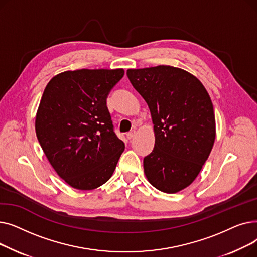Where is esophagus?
I'll return each mask as SVG.
<instances>
[{
  "label": "esophagus",
  "mask_w": 257,
  "mask_h": 257,
  "mask_svg": "<svg viewBox=\"0 0 257 257\" xmlns=\"http://www.w3.org/2000/svg\"><path fill=\"white\" fill-rule=\"evenodd\" d=\"M126 136H127L128 140H131V139H133L134 137H136V131H130V132H128L126 134Z\"/></svg>",
  "instance_id": "1"
}]
</instances>
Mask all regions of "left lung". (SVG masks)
I'll return each mask as SVG.
<instances>
[{"mask_svg":"<svg viewBox=\"0 0 257 257\" xmlns=\"http://www.w3.org/2000/svg\"><path fill=\"white\" fill-rule=\"evenodd\" d=\"M127 76L154 124V149L144 158L146 177L160 192L178 193L193 183L212 149L215 118L209 94L197 77L171 65L130 69Z\"/></svg>","mask_w":257,"mask_h":257,"instance_id":"1","label":"left lung"}]
</instances>
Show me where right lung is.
Returning a JSON list of instances; mask_svg holds the SVG:
<instances>
[{"label": "right lung", "mask_w": 257, "mask_h": 257, "mask_svg": "<svg viewBox=\"0 0 257 257\" xmlns=\"http://www.w3.org/2000/svg\"><path fill=\"white\" fill-rule=\"evenodd\" d=\"M125 71L77 70L54 76L35 117L37 140L49 163L76 190L110 179L125 144L113 131L106 99Z\"/></svg>", "instance_id": "right-lung-1"}]
</instances>
